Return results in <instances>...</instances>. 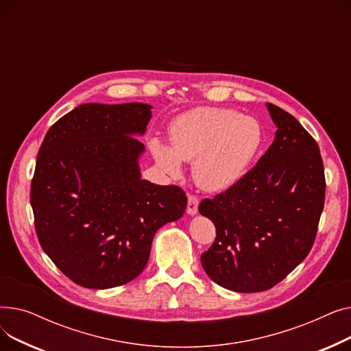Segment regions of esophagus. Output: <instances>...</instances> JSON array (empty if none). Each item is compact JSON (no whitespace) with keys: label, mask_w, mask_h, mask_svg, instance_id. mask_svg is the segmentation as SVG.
<instances>
[{"label":"esophagus","mask_w":351,"mask_h":351,"mask_svg":"<svg viewBox=\"0 0 351 351\" xmlns=\"http://www.w3.org/2000/svg\"><path fill=\"white\" fill-rule=\"evenodd\" d=\"M197 206H199V199L196 196H193V195H189V197H188V208H186L188 215L195 216L197 213Z\"/></svg>","instance_id":"34e87169"}]
</instances>
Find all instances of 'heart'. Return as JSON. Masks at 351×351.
Segmentation results:
<instances>
[{"label": "heart", "mask_w": 351, "mask_h": 351, "mask_svg": "<svg viewBox=\"0 0 351 351\" xmlns=\"http://www.w3.org/2000/svg\"><path fill=\"white\" fill-rule=\"evenodd\" d=\"M263 132L257 121L225 108H197L171 125V146L151 141L159 169L172 178L182 173L180 162L193 163L197 186L222 192L241 180L259 154Z\"/></svg>", "instance_id": "b5f03b06"}]
</instances>
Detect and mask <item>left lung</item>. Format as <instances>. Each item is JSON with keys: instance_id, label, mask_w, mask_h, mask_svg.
Returning a JSON list of instances; mask_svg holds the SVG:
<instances>
[{"instance_id": "8db88e82", "label": "left lung", "mask_w": 351, "mask_h": 351, "mask_svg": "<svg viewBox=\"0 0 351 351\" xmlns=\"http://www.w3.org/2000/svg\"><path fill=\"white\" fill-rule=\"evenodd\" d=\"M266 108L278 128L267 152L236 185L199 206L216 228L202 266L215 283L239 293L269 290L306 259L324 206L316 141L282 108Z\"/></svg>"}]
</instances>
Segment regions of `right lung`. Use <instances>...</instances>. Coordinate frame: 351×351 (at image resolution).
<instances>
[{"label": "right lung", "mask_w": 351, "mask_h": 351, "mask_svg": "<svg viewBox=\"0 0 351 351\" xmlns=\"http://www.w3.org/2000/svg\"><path fill=\"white\" fill-rule=\"evenodd\" d=\"M152 106L82 104L47 132L35 163L31 206L44 252L66 278L88 289L134 280L154 236L175 222L188 199L179 186L141 178Z\"/></svg>", "instance_id": "1"}]
</instances>
